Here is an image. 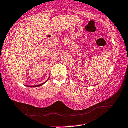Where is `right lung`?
Masks as SVG:
<instances>
[{
    "label": "right lung",
    "mask_w": 128,
    "mask_h": 128,
    "mask_svg": "<svg viewBox=\"0 0 128 128\" xmlns=\"http://www.w3.org/2000/svg\"><path fill=\"white\" fill-rule=\"evenodd\" d=\"M49 78H48V79L46 81V82H44V83H43V84H38V85H35V86H27V85H26V86H27V87H30V88H36V87H39V86H42V85H43V84H45V83H46V82H47L48 80H49Z\"/></svg>",
    "instance_id": "obj_1"
}]
</instances>
